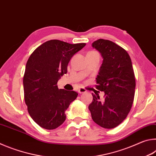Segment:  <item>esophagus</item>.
Returning <instances> with one entry per match:
<instances>
[{
    "label": "esophagus",
    "mask_w": 156,
    "mask_h": 156,
    "mask_svg": "<svg viewBox=\"0 0 156 156\" xmlns=\"http://www.w3.org/2000/svg\"><path fill=\"white\" fill-rule=\"evenodd\" d=\"M85 92H86V90L84 88H80L78 89V93L80 94H84V93H85Z\"/></svg>",
    "instance_id": "34e87169"
}]
</instances>
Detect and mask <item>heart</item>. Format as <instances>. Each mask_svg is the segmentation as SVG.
Instances as JSON below:
<instances>
[{
    "instance_id": "b5f03b06",
    "label": "heart",
    "mask_w": 156,
    "mask_h": 156,
    "mask_svg": "<svg viewBox=\"0 0 156 156\" xmlns=\"http://www.w3.org/2000/svg\"><path fill=\"white\" fill-rule=\"evenodd\" d=\"M94 51H91V52H89V53H94Z\"/></svg>"
}]
</instances>
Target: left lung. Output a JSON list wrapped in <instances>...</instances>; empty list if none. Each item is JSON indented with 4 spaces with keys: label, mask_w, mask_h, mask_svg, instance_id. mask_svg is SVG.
Here are the masks:
<instances>
[{
    "label": "left lung",
    "mask_w": 156,
    "mask_h": 156,
    "mask_svg": "<svg viewBox=\"0 0 156 156\" xmlns=\"http://www.w3.org/2000/svg\"><path fill=\"white\" fill-rule=\"evenodd\" d=\"M103 58L97 76L96 88L105 92L104 99L93 94L89 105L97 125L113 129L125 119L134 99L136 79L131 58L122 47L112 41L98 39L92 43Z\"/></svg>",
    "instance_id": "1"
}]
</instances>
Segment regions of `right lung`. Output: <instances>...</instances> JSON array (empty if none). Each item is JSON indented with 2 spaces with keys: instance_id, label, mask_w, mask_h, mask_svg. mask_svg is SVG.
Returning a JSON list of instances; mask_svg holds the SVG:
<instances>
[{
  "instance_id": "right-lung-1",
  "label": "right lung",
  "mask_w": 156,
  "mask_h": 156,
  "mask_svg": "<svg viewBox=\"0 0 156 156\" xmlns=\"http://www.w3.org/2000/svg\"><path fill=\"white\" fill-rule=\"evenodd\" d=\"M85 45L51 40L29 58L23 77L25 101L31 118L42 128L51 130L65 122L66 110L78 93L58 89L57 83L67 73L72 56Z\"/></svg>"
}]
</instances>
